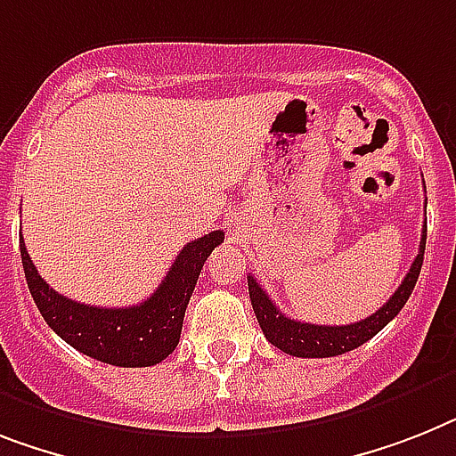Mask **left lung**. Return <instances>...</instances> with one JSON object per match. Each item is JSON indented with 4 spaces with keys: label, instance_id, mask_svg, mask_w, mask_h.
Here are the masks:
<instances>
[{
    "label": "left lung",
    "instance_id": "8db88e82",
    "mask_svg": "<svg viewBox=\"0 0 456 456\" xmlns=\"http://www.w3.org/2000/svg\"><path fill=\"white\" fill-rule=\"evenodd\" d=\"M424 247H427V225H424L422 231V242H419L417 258L410 265L405 280L401 281V287L394 291V296L375 314L361 319L356 323H347V326H317V323L289 319L273 303L268 293L263 291L261 284L249 274L247 281H249L251 307H254L256 319L261 323L263 336L268 338L270 345L281 349L284 354L303 356V359H326V356L345 354V352H352V349L361 347L372 336H378L379 330L385 329L387 323L396 317L398 312L403 310L410 293L415 289L419 270H422Z\"/></svg>",
    "mask_w": 456,
    "mask_h": 456
}]
</instances>
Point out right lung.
<instances>
[{
  "label": "right lung",
  "mask_w": 456,
  "mask_h": 456,
  "mask_svg": "<svg viewBox=\"0 0 456 456\" xmlns=\"http://www.w3.org/2000/svg\"><path fill=\"white\" fill-rule=\"evenodd\" d=\"M224 242V231H214L188 242L160 287L133 307H95L65 298L51 289L34 268L25 242L20 258L29 293L55 333L81 354L120 368L156 366L167 359L182 338L186 305L200 277L207 256Z\"/></svg>",
  "instance_id": "right-lung-1"
}]
</instances>
